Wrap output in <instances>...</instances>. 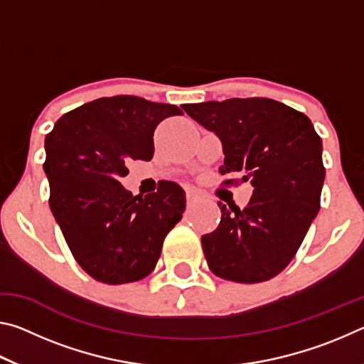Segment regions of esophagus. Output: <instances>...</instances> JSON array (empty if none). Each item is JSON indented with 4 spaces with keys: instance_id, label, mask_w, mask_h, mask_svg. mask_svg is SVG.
Instances as JSON below:
<instances>
[{
    "instance_id": "obj_1",
    "label": "esophagus",
    "mask_w": 364,
    "mask_h": 364,
    "mask_svg": "<svg viewBox=\"0 0 364 364\" xmlns=\"http://www.w3.org/2000/svg\"><path fill=\"white\" fill-rule=\"evenodd\" d=\"M197 199V194L194 193V191H188L186 193V200H188V205H193L194 202Z\"/></svg>"
}]
</instances>
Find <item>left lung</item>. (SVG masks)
I'll use <instances>...</instances> for the list:
<instances>
[{
    "instance_id": "left-lung-1",
    "label": "left lung",
    "mask_w": 364,
    "mask_h": 364,
    "mask_svg": "<svg viewBox=\"0 0 364 364\" xmlns=\"http://www.w3.org/2000/svg\"><path fill=\"white\" fill-rule=\"evenodd\" d=\"M184 112L221 141L226 186L250 183L245 208L218 204L217 230L202 236L208 268L223 279L262 282L292 260L319 212L323 143L311 120L267 97L184 104Z\"/></svg>"
}]
</instances>
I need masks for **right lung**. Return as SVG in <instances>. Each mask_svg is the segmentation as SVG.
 Returning <instances> with one entry per match:
<instances>
[{
  "label": "right lung",
  "instance_id": "add662e5",
  "mask_svg": "<svg viewBox=\"0 0 364 364\" xmlns=\"http://www.w3.org/2000/svg\"><path fill=\"white\" fill-rule=\"evenodd\" d=\"M180 114L173 104L138 96L101 97L60 117L46 136L49 207L75 260L96 281L146 278L181 220L180 184L160 181L157 193L143 197L120 183L130 160L152 159L159 123Z\"/></svg>",
  "mask_w": 364,
  "mask_h": 364
}]
</instances>
